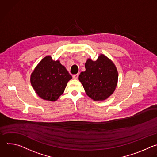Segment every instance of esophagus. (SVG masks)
<instances>
[{
    "instance_id": "34e87169",
    "label": "esophagus",
    "mask_w": 157,
    "mask_h": 157,
    "mask_svg": "<svg viewBox=\"0 0 157 157\" xmlns=\"http://www.w3.org/2000/svg\"><path fill=\"white\" fill-rule=\"evenodd\" d=\"M72 77H73V78H74V79H77V78H78V74H75V75H73Z\"/></svg>"
}]
</instances>
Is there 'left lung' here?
Segmentation results:
<instances>
[{"instance_id": "1", "label": "left lung", "mask_w": 157, "mask_h": 157, "mask_svg": "<svg viewBox=\"0 0 157 157\" xmlns=\"http://www.w3.org/2000/svg\"><path fill=\"white\" fill-rule=\"evenodd\" d=\"M85 67L86 70L80 73L78 80L86 95L94 101H103L109 97L118 80L117 71L113 62L100 54L95 61L88 59Z\"/></svg>"}]
</instances>
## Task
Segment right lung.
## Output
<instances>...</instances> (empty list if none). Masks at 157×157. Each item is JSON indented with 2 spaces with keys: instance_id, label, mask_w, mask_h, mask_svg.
Listing matches in <instances>:
<instances>
[{
  "instance_id": "obj_1",
  "label": "right lung",
  "mask_w": 157,
  "mask_h": 157,
  "mask_svg": "<svg viewBox=\"0 0 157 157\" xmlns=\"http://www.w3.org/2000/svg\"><path fill=\"white\" fill-rule=\"evenodd\" d=\"M72 76L59 60L44 57L31 73L30 82L37 95L43 100L55 101L62 95Z\"/></svg>"
}]
</instances>
